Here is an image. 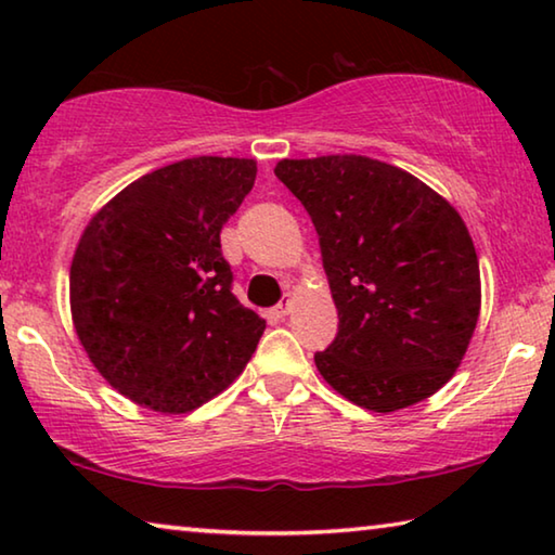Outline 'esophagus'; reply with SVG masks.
Listing matches in <instances>:
<instances>
[{
  "instance_id": "esophagus-1",
  "label": "esophagus",
  "mask_w": 555,
  "mask_h": 555,
  "mask_svg": "<svg viewBox=\"0 0 555 555\" xmlns=\"http://www.w3.org/2000/svg\"><path fill=\"white\" fill-rule=\"evenodd\" d=\"M291 308H294V300L286 298L284 304H279V306L274 308V313H276V318H286V315L291 313Z\"/></svg>"
}]
</instances>
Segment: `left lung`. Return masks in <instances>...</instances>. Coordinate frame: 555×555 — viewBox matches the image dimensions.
<instances>
[{"mask_svg": "<svg viewBox=\"0 0 555 555\" xmlns=\"http://www.w3.org/2000/svg\"><path fill=\"white\" fill-rule=\"evenodd\" d=\"M274 173L311 215L340 318L318 372L377 413L434 397L463 362L482 304L460 212L370 156L284 158Z\"/></svg>", "mask_w": 555, "mask_h": 555, "instance_id": "8db88e82", "label": "left lung"}]
</instances>
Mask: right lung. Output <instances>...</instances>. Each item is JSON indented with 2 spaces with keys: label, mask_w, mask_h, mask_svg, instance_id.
<instances>
[{
  "label": "right lung",
  "mask_w": 555,
  "mask_h": 555,
  "mask_svg": "<svg viewBox=\"0 0 555 555\" xmlns=\"http://www.w3.org/2000/svg\"><path fill=\"white\" fill-rule=\"evenodd\" d=\"M255 158L198 156L137 178L92 215L70 264V315L121 397L188 413L240 377L267 321L232 294L220 232Z\"/></svg>",
  "instance_id": "right-lung-1"
}]
</instances>
